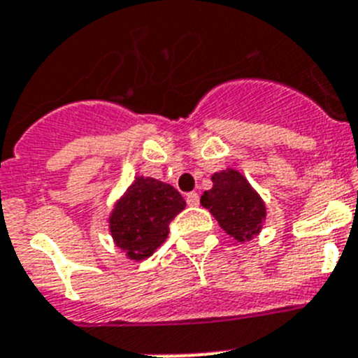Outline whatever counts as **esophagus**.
<instances>
[{
    "label": "esophagus",
    "instance_id": "34e87169",
    "mask_svg": "<svg viewBox=\"0 0 358 358\" xmlns=\"http://www.w3.org/2000/svg\"><path fill=\"white\" fill-rule=\"evenodd\" d=\"M185 201H187V205H191V207H196V205L200 203L198 192H187V194H185Z\"/></svg>",
    "mask_w": 358,
    "mask_h": 358
}]
</instances>
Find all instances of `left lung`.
<instances>
[{
	"label": "left lung",
	"instance_id": "left-lung-1",
	"mask_svg": "<svg viewBox=\"0 0 358 358\" xmlns=\"http://www.w3.org/2000/svg\"><path fill=\"white\" fill-rule=\"evenodd\" d=\"M200 203L209 209L227 234L241 243L259 234L265 223V201L236 169L214 173L213 189L201 194Z\"/></svg>",
	"mask_w": 358,
	"mask_h": 358
}]
</instances>
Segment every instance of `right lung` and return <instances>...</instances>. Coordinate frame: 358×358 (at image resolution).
<instances>
[{
    "label": "right lung",
    "mask_w": 358,
    "mask_h": 358,
    "mask_svg": "<svg viewBox=\"0 0 358 358\" xmlns=\"http://www.w3.org/2000/svg\"><path fill=\"white\" fill-rule=\"evenodd\" d=\"M183 209L185 200L173 185L136 176L111 210V238L129 259H145L166 241L169 223Z\"/></svg>",
    "instance_id": "1"
}]
</instances>
